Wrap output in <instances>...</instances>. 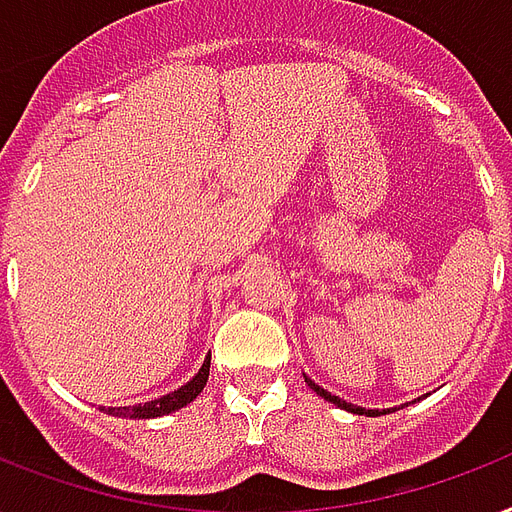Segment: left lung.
Instances as JSON below:
<instances>
[{"mask_svg": "<svg viewBox=\"0 0 512 512\" xmlns=\"http://www.w3.org/2000/svg\"><path fill=\"white\" fill-rule=\"evenodd\" d=\"M307 379V376H304ZM307 384H310L312 390L318 392L320 398H326L328 403H334V406L344 408V411H352V414H368V417H379V414H384V411H379V408H360V406H352V403H347V400H342L339 395H331L328 390H323V387H318V384L312 382V379H307Z\"/></svg>", "mask_w": 512, "mask_h": 512, "instance_id": "left-lung-1", "label": "left lung"}]
</instances>
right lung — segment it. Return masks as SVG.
Segmentation results:
<instances>
[{"label": "right lung", "instance_id": "add662e5", "mask_svg": "<svg viewBox=\"0 0 512 512\" xmlns=\"http://www.w3.org/2000/svg\"><path fill=\"white\" fill-rule=\"evenodd\" d=\"M208 374H211V355L205 358L202 368L189 379L186 384H181L178 390L168 392V395H160V398L149 400V403H138V406H122V408H104L112 417H130V419H157L165 417V414H173L178 408H184L186 403H192L197 395L202 392L205 382H208Z\"/></svg>", "mask_w": 512, "mask_h": 512}]
</instances>
